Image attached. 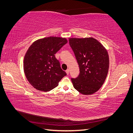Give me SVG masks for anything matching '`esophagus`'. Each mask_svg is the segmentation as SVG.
Returning a JSON list of instances; mask_svg holds the SVG:
<instances>
[{
    "mask_svg": "<svg viewBox=\"0 0 133 133\" xmlns=\"http://www.w3.org/2000/svg\"><path fill=\"white\" fill-rule=\"evenodd\" d=\"M66 74L68 75L69 74V69H66Z\"/></svg>",
    "mask_w": 133,
    "mask_h": 133,
    "instance_id": "1",
    "label": "esophagus"
}]
</instances>
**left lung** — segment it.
Returning <instances> with one entry per match:
<instances>
[{"mask_svg":"<svg viewBox=\"0 0 133 133\" xmlns=\"http://www.w3.org/2000/svg\"><path fill=\"white\" fill-rule=\"evenodd\" d=\"M79 68V75L72 78L73 87L84 95L97 92L104 84L109 67L107 49L93 37L69 38Z\"/></svg>","mask_w":133,"mask_h":133,"instance_id":"left-lung-1","label":"left lung"}]
</instances>
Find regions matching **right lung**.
<instances>
[{
    "label": "right lung",
    "mask_w": 133,
    "mask_h": 133,
    "mask_svg": "<svg viewBox=\"0 0 133 133\" xmlns=\"http://www.w3.org/2000/svg\"><path fill=\"white\" fill-rule=\"evenodd\" d=\"M67 43L66 38L50 36L35 41L29 47L23 69L26 79L35 89L49 91L66 75L55 55Z\"/></svg>",
    "instance_id": "1"
}]
</instances>
